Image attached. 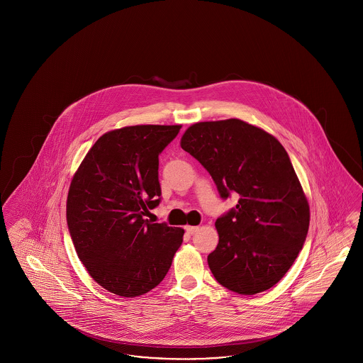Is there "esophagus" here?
<instances>
[{
    "label": "esophagus",
    "instance_id": "34e87169",
    "mask_svg": "<svg viewBox=\"0 0 363 363\" xmlns=\"http://www.w3.org/2000/svg\"><path fill=\"white\" fill-rule=\"evenodd\" d=\"M185 230H186V233H188V234H194V233H197L199 227H197V225H186V227H185Z\"/></svg>",
    "mask_w": 363,
    "mask_h": 363
}]
</instances>
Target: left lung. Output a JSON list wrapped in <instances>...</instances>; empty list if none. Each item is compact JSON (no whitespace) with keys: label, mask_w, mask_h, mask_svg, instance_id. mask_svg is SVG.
Masks as SVG:
<instances>
[{"label":"left lung","mask_w":363,"mask_h":363,"mask_svg":"<svg viewBox=\"0 0 363 363\" xmlns=\"http://www.w3.org/2000/svg\"><path fill=\"white\" fill-rule=\"evenodd\" d=\"M181 147L211 174L220 197L238 204L216 219L219 243L208 265L223 287L255 295L291 268L309 230L311 211L289 154L272 135L247 122H197Z\"/></svg>","instance_id":"1"}]
</instances>
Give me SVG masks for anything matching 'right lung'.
Instances as JSON below:
<instances>
[{"label": "right lung", "instance_id": "right-lung-1", "mask_svg": "<svg viewBox=\"0 0 363 363\" xmlns=\"http://www.w3.org/2000/svg\"><path fill=\"white\" fill-rule=\"evenodd\" d=\"M181 125H136L104 133L73 175L67 222L76 253L110 293L133 298L169 272L184 228L151 223L160 203L159 154Z\"/></svg>", "mask_w": 363, "mask_h": 363}]
</instances>
